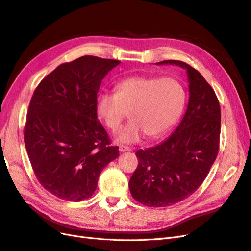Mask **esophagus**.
Masks as SVG:
<instances>
[{
	"instance_id": "obj_1",
	"label": "esophagus",
	"mask_w": 251,
	"mask_h": 251,
	"mask_svg": "<svg viewBox=\"0 0 251 251\" xmlns=\"http://www.w3.org/2000/svg\"><path fill=\"white\" fill-rule=\"evenodd\" d=\"M119 151H123V153H124V151H132V148L124 146V144H120V146H119Z\"/></svg>"
}]
</instances>
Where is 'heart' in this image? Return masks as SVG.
I'll return each mask as SVG.
<instances>
[{
	"mask_svg": "<svg viewBox=\"0 0 251 251\" xmlns=\"http://www.w3.org/2000/svg\"><path fill=\"white\" fill-rule=\"evenodd\" d=\"M185 101V89L177 78L137 75L119 81L116 93L98 95L96 113L105 126L117 131L128 112L131 121L116 140L135 143L144 134L151 139L160 137L176 123Z\"/></svg>",
	"mask_w": 251,
	"mask_h": 251,
	"instance_id": "obj_1",
	"label": "heart"
}]
</instances>
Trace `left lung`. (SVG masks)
Instances as JSON below:
<instances>
[{"label":"left lung","mask_w":251,"mask_h":251,"mask_svg":"<svg viewBox=\"0 0 251 251\" xmlns=\"http://www.w3.org/2000/svg\"><path fill=\"white\" fill-rule=\"evenodd\" d=\"M187 71L189 100L184 117L170 137L158 146L136 151L138 166L128 182L132 197L149 207H165L193 195L214 164L220 143L221 110L214 89L195 68Z\"/></svg>","instance_id":"left-lung-1"}]
</instances>
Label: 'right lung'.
Instances as JSON below:
<instances>
[{"label":"right lung","mask_w":251,"mask_h":251,"mask_svg":"<svg viewBox=\"0 0 251 251\" xmlns=\"http://www.w3.org/2000/svg\"><path fill=\"white\" fill-rule=\"evenodd\" d=\"M119 60L85 55L59 65L36 87L24 141L36 179L59 199L90 198L101 171L119 156L97 119L101 80Z\"/></svg>","instance_id":"add662e5"}]
</instances>
